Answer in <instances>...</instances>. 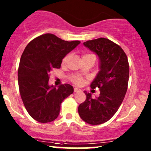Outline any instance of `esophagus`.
Here are the masks:
<instances>
[{
  "instance_id": "esophagus-1",
  "label": "esophagus",
  "mask_w": 151,
  "mask_h": 151,
  "mask_svg": "<svg viewBox=\"0 0 151 151\" xmlns=\"http://www.w3.org/2000/svg\"><path fill=\"white\" fill-rule=\"evenodd\" d=\"M80 91H81V90L79 89V88H74V93L80 92Z\"/></svg>"
}]
</instances>
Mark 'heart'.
I'll return each instance as SVG.
<instances>
[{
  "label": "heart",
  "mask_w": 151,
  "mask_h": 151,
  "mask_svg": "<svg viewBox=\"0 0 151 151\" xmlns=\"http://www.w3.org/2000/svg\"><path fill=\"white\" fill-rule=\"evenodd\" d=\"M67 58H68V56H66V57L63 59V62L66 61ZM71 81L73 83H74V84L80 85L83 83V78H82L80 76L75 74V75H73L72 77H71Z\"/></svg>",
  "instance_id": "heart-1"
}]
</instances>
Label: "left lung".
I'll return each mask as SVG.
<instances>
[{"instance_id": "left-lung-1", "label": "left lung", "mask_w": 151, "mask_h": 151, "mask_svg": "<svg viewBox=\"0 0 151 151\" xmlns=\"http://www.w3.org/2000/svg\"><path fill=\"white\" fill-rule=\"evenodd\" d=\"M83 45L99 57L100 71L91 88H99L100 94L92 99L91 93L85 92L86 99L79 105L78 112L85 122L101 124L109 121L122 104L129 83V61L123 49L106 38L87 41Z\"/></svg>"}]
</instances>
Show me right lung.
I'll list each match as a JSON object with an SVG mask.
<instances>
[{
	"label": "right lung",
	"instance_id": "obj_1",
	"mask_svg": "<svg viewBox=\"0 0 151 151\" xmlns=\"http://www.w3.org/2000/svg\"><path fill=\"white\" fill-rule=\"evenodd\" d=\"M80 41L68 42L52 33L41 35L25 47L18 68V85L24 106L29 115L40 123H50L60 113V104L74 88L62 84L48 85L50 73L60 68L62 60Z\"/></svg>",
	"mask_w": 151,
	"mask_h": 151
}]
</instances>
